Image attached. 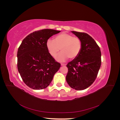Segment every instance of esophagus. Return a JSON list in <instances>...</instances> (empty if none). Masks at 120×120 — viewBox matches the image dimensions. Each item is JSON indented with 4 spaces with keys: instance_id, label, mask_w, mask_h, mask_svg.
I'll return each mask as SVG.
<instances>
[{
    "instance_id": "34e87169",
    "label": "esophagus",
    "mask_w": 120,
    "mask_h": 120,
    "mask_svg": "<svg viewBox=\"0 0 120 120\" xmlns=\"http://www.w3.org/2000/svg\"><path fill=\"white\" fill-rule=\"evenodd\" d=\"M66 64H61V66H66Z\"/></svg>"
}]
</instances>
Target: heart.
I'll return each mask as SVG.
<instances>
[{
    "mask_svg": "<svg viewBox=\"0 0 120 120\" xmlns=\"http://www.w3.org/2000/svg\"><path fill=\"white\" fill-rule=\"evenodd\" d=\"M46 47L50 55L53 57L57 56L60 49L61 52L57 56L56 60L61 62L68 58L74 59L77 57L81 51L82 43L79 38L63 32L56 36L54 40H47Z\"/></svg>",
    "mask_w": 120,
    "mask_h": 120,
    "instance_id": "obj_1",
    "label": "heart"
}]
</instances>
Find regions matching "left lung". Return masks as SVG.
<instances>
[{"instance_id":"1","label":"left lung","mask_w":120,"mask_h":120,"mask_svg":"<svg viewBox=\"0 0 120 120\" xmlns=\"http://www.w3.org/2000/svg\"><path fill=\"white\" fill-rule=\"evenodd\" d=\"M81 39L82 48L79 55L67 65L66 81L71 88L83 90L96 79L101 65V52L97 43L84 32L71 31Z\"/></svg>"}]
</instances>
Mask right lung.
<instances>
[{
	"label": "right lung",
	"instance_id": "obj_1",
	"mask_svg": "<svg viewBox=\"0 0 120 120\" xmlns=\"http://www.w3.org/2000/svg\"><path fill=\"white\" fill-rule=\"evenodd\" d=\"M60 31L45 29L31 33L23 39L18 49L17 68L23 81L34 90L48 86L60 64L50 55L46 41Z\"/></svg>",
	"mask_w": 120,
	"mask_h": 120
}]
</instances>
